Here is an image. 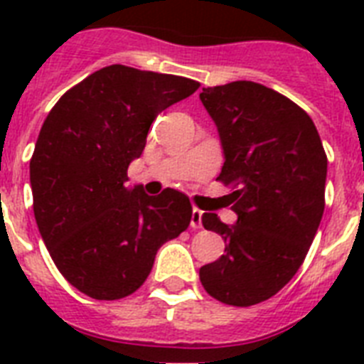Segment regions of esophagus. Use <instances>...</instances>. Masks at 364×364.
Returning <instances> with one entry per match:
<instances>
[{"label":"esophagus","mask_w":364,"mask_h":364,"mask_svg":"<svg viewBox=\"0 0 364 364\" xmlns=\"http://www.w3.org/2000/svg\"><path fill=\"white\" fill-rule=\"evenodd\" d=\"M191 228H194V230L202 228V211L196 210V208H194L193 213H191Z\"/></svg>","instance_id":"34e87169"}]
</instances>
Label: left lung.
Segmentation results:
<instances>
[{"label": "left lung", "instance_id": "obj_1", "mask_svg": "<svg viewBox=\"0 0 364 364\" xmlns=\"http://www.w3.org/2000/svg\"><path fill=\"white\" fill-rule=\"evenodd\" d=\"M200 100L219 132L225 164L219 181L234 225L204 213L225 255L200 268V282L230 306H253L282 291L304 262L325 210L327 156L308 113L253 81L202 88Z\"/></svg>", "mask_w": 364, "mask_h": 364}]
</instances>
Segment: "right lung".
<instances>
[{"instance_id":"add662e5","label":"right lung","mask_w":364,"mask_h":364,"mask_svg":"<svg viewBox=\"0 0 364 364\" xmlns=\"http://www.w3.org/2000/svg\"><path fill=\"white\" fill-rule=\"evenodd\" d=\"M187 77L107 65L62 96L47 115L30 160L37 228L60 274L96 300L141 287L154 257L191 223L176 188L159 196L126 187L159 113L188 98Z\"/></svg>"}]
</instances>
